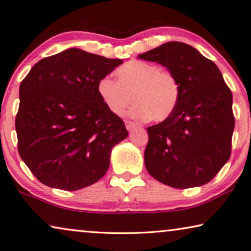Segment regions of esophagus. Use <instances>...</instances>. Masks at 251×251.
I'll return each instance as SVG.
<instances>
[{
	"instance_id": "34e87169",
	"label": "esophagus",
	"mask_w": 251,
	"mask_h": 251,
	"mask_svg": "<svg viewBox=\"0 0 251 251\" xmlns=\"http://www.w3.org/2000/svg\"><path fill=\"white\" fill-rule=\"evenodd\" d=\"M126 126L127 131H132L138 126V124H134V122H131V121H126Z\"/></svg>"
}]
</instances>
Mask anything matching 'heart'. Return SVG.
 <instances>
[{"instance_id":"1","label":"heart","mask_w":251,"mask_h":251,"mask_svg":"<svg viewBox=\"0 0 251 251\" xmlns=\"http://www.w3.org/2000/svg\"><path fill=\"white\" fill-rule=\"evenodd\" d=\"M117 76L118 81L103 76L97 84L98 95L109 111L122 115L133 99L135 103L130 113L135 118L164 121L172 116L180 95L173 73L156 64L134 60L118 70Z\"/></svg>"}]
</instances>
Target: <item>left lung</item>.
I'll list each match as a JSON object with an SVG mask.
<instances>
[{
    "label": "left lung",
    "mask_w": 251,
    "mask_h": 251,
    "mask_svg": "<svg viewBox=\"0 0 251 251\" xmlns=\"http://www.w3.org/2000/svg\"><path fill=\"white\" fill-rule=\"evenodd\" d=\"M138 56L166 68L180 88L172 116L148 127L146 169L169 187L203 186L230 156L235 126L230 89L216 64L183 42H166Z\"/></svg>",
    "instance_id": "8db88e82"
}]
</instances>
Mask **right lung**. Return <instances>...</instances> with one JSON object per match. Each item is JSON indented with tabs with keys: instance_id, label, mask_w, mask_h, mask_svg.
I'll return each instance as SVG.
<instances>
[{
	"instance_id": "obj_1",
	"label": "right lung",
	"mask_w": 251,
	"mask_h": 251,
	"mask_svg": "<svg viewBox=\"0 0 251 251\" xmlns=\"http://www.w3.org/2000/svg\"><path fill=\"white\" fill-rule=\"evenodd\" d=\"M122 62L69 48L40 60L23 79L18 152L40 182L74 191L105 176L112 148L129 133L97 84Z\"/></svg>"
}]
</instances>
